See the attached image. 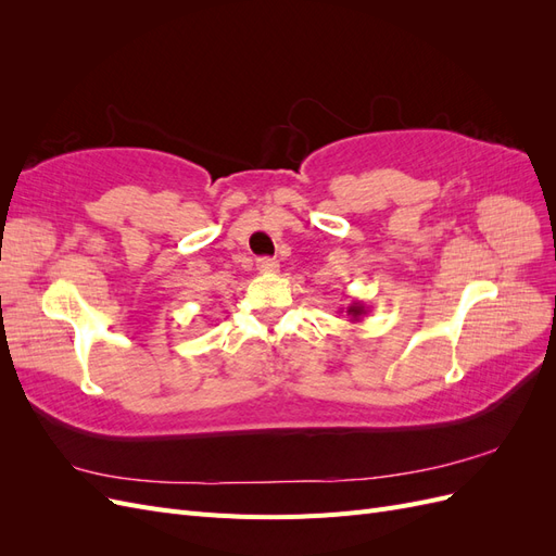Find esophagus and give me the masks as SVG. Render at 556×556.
I'll use <instances>...</instances> for the list:
<instances>
[{
  "mask_svg": "<svg viewBox=\"0 0 556 556\" xmlns=\"http://www.w3.org/2000/svg\"><path fill=\"white\" fill-rule=\"evenodd\" d=\"M257 268H260V274H276L278 262L271 257H262V260H257Z\"/></svg>",
  "mask_w": 556,
  "mask_h": 556,
  "instance_id": "esophagus-1",
  "label": "esophagus"
}]
</instances>
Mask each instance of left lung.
<instances>
[{"label": "left lung", "instance_id": "8db88e82", "mask_svg": "<svg viewBox=\"0 0 556 556\" xmlns=\"http://www.w3.org/2000/svg\"><path fill=\"white\" fill-rule=\"evenodd\" d=\"M339 313H345L348 317H350V323L352 325H357V323H362V319L366 317V313H368V306L364 304V301H359V299H352L350 301V306L343 311H339Z\"/></svg>", "mask_w": 556, "mask_h": 556}]
</instances>
